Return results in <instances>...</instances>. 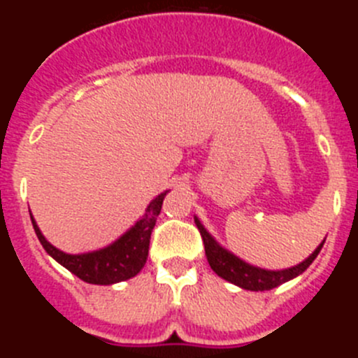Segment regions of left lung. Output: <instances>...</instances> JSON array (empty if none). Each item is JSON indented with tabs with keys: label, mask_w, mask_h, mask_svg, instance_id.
I'll return each mask as SVG.
<instances>
[{
	"label": "left lung",
	"mask_w": 358,
	"mask_h": 358,
	"mask_svg": "<svg viewBox=\"0 0 358 358\" xmlns=\"http://www.w3.org/2000/svg\"><path fill=\"white\" fill-rule=\"evenodd\" d=\"M195 224H197L199 233H201L202 242H204L206 258L215 273L220 278H224L226 281H229V283H235V285L242 287V289L245 290H256V292H258V290H271L274 289V287L281 285V283H285V281L292 280V278L299 276V274H301L303 271H306L308 265L317 258L322 243H324L322 242L305 262H301V264L296 265V267L285 268V271H265V268H258L245 264V262H242L240 258H236L235 255H231L229 251L220 248V245L213 240V236H211L210 233L204 229V226L199 222V218H195Z\"/></svg>",
	"instance_id": "left-lung-1"
}]
</instances>
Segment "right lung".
Listing matches in <instances>:
<instances>
[{
    "instance_id": "1",
    "label": "right lung",
    "mask_w": 358,
    "mask_h": 358,
    "mask_svg": "<svg viewBox=\"0 0 358 358\" xmlns=\"http://www.w3.org/2000/svg\"><path fill=\"white\" fill-rule=\"evenodd\" d=\"M164 195H166V192L157 195L148 204L147 213L143 215L140 222H136V226L123 236H120L115 243H110L109 248L100 249V251L87 252V255H66V252L59 251L44 238L34 217H31V224H34L37 238L43 243L44 251L48 252L52 258H55L62 267L68 268L69 273L78 276L85 283L113 285V283L136 276L143 268L148 256L152 229L156 226Z\"/></svg>"
}]
</instances>
